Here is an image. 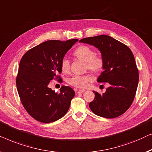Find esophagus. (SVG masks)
<instances>
[{
    "label": "esophagus",
    "instance_id": "34e87169",
    "mask_svg": "<svg viewBox=\"0 0 152 152\" xmlns=\"http://www.w3.org/2000/svg\"><path fill=\"white\" fill-rule=\"evenodd\" d=\"M85 91V89H79V90H78V91H77V93H83Z\"/></svg>",
    "mask_w": 152,
    "mask_h": 152
}]
</instances>
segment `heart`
Returning <instances> with one entry per match:
<instances>
[{
    "mask_svg": "<svg viewBox=\"0 0 152 152\" xmlns=\"http://www.w3.org/2000/svg\"><path fill=\"white\" fill-rule=\"evenodd\" d=\"M73 56L76 58L85 63V69L89 70L94 74H99L103 71L104 67V57L100 54H96L95 51L90 47L80 45L73 52ZM62 71L68 73L70 70V62L67 58H63L61 62ZM93 76L91 74L85 75H74L67 80V83L72 86L77 88H85L89 81L92 80Z\"/></svg>",
    "mask_w": 152,
    "mask_h": 152,
    "instance_id": "b5f03b06",
    "label": "heart"
}]
</instances>
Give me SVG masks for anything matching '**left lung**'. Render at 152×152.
I'll use <instances>...</instances> for the list:
<instances>
[{
    "label": "left lung",
    "mask_w": 152,
    "mask_h": 152,
    "mask_svg": "<svg viewBox=\"0 0 152 152\" xmlns=\"http://www.w3.org/2000/svg\"><path fill=\"white\" fill-rule=\"evenodd\" d=\"M79 42L92 45L100 51L105 64L98 82L110 85L102 95L94 91L95 98L89 102V107L104 118L120 116L132 105L138 84V69L133 53L126 45L107 35L85 38Z\"/></svg>",
    "instance_id": "8db88e82"
}]
</instances>
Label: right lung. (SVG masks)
Wrapping results in <instances>:
<instances>
[{
    "mask_svg": "<svg viewBox=\"0 0 152 152\" xmlns=\"http://www.w3.org/2000/svg\"><path fill=\"white\" fill-rule=\"evenodd\" d=\"M78 41L51 40L29 50L23 56L16 76V87L25 110L36 121L54 122L65 116L75 95L74 89L63 86L56 93L48 87L52 80L61 83V60Z\"/></svg>",
    "mask_w": 152,
    "mask_h": 152,
    "instance_id": "add662e5",
    "label": "right lung"
}]
</instances>
